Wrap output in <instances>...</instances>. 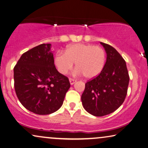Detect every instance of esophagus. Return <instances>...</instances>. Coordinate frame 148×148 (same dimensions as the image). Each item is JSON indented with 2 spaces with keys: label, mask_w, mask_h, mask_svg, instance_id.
Listing matches in <instances>:
<instances>
[{
  "label": "esophagus",
  "mask_w": 148,
  "mask_h": 148,
  "mask_svg": "<svg viewBox=\"0 0 148 148\" xmlns=\"http://www.w3.org/2000/svg\"><path fill=\"white\" fill-rule=\"evenodd\" d=\"M69 81H70V84L72 85V84H74L75 82H76V80H75V79H73V78H70V79H69Z\"/></svg>",
  "instance_id": "1"
}]
</instances>
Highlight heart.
Returning a JSON list of instances; mask_svg holds the SVG:
<instances>
[{
    "instance_id": "heart-1",
    "label": "heart",
    "mask_w": 148,
    "mask_h": 148,
    "mask_svg": "<svg viewBox=\"0 0 148 148\" xmlns=\"http://www.w3.org/2000/svg\"><path fill=\"white\" fill-rule=\"evenodd\" d=\"M54 61L62 74H67L76 62L77 73H82L86 78H92L102 71L106 63V53L100 46L78 43L68 46L65 53H57Z\"/></svg>"
}]
</instances>
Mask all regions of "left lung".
Segmentation results:
<instances>
[{
    "label": "left lung",
    "mask_w": 148,
    "mask_h": 148,
    "mask_svg": "<svg viewBox=\"0 0 148 148\" xmlns=\"http://www.w3.org/2000/svg\"><path fill=\"white\" fill-rule=\"evenodd\" d=\"M107 54L102 71L88 80L81 97L84 108L92 115L103 116L114 112L124 102L130 76L126 64L115 48L100 42Z\"/></svg>",
    "instance_id": "left-lung-1"
}]
</instances>
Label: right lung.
Masks as SVG:
<instances>
[{"instance_id": "obj_1", "label": "right lung", "mask_w": 148, "mask_h": 148, "mask_svg": "<svg viewBox=\"0 0 148 148\" xmlns=\"http://www.w3.org/2000/svg\"><path fill=\"white\" fill-rule=\"evenodd\" d=\"M50 44H42L23 53L14 68V86L20 102L39 115L62 106L70 87L68 77L54 65Z\"/></svg>"}]
</instances>
